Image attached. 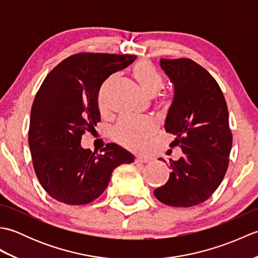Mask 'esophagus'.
Listing matches in <instances>:
<instances>
[{
	"instance_id": "34e87169",
	"label": "esophagus",
	"mask_w": 258,
	"mask_h": 258,
	"mask_svg": "<svg viewBox=\"0 0 258 258\" xmlns=\"http://www.w3.org/2000/svg\"><path fill=\"white\" fill-rule=\"evenodd\" d=\"M150 160L147 157H142V156H138L135 158V163H147Z\"/></svg>"
}]
</instances>
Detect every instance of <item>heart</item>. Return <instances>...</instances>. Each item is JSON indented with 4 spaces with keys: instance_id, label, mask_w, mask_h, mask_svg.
Listing matches in <instances>:
<instances>
[{
    "instance_id": "heart-1",
    "label": "heart",
    "mask_w": 258,
    "mask_h": 258,
    "mask_svg": "<svg viewBox=\"0 0 258 258\" xmlns=\"http://www.w3.org/2000/svg\"><path fill=\"white\" fill-rule=\"evenodd\" d=\"M132 74L147 95L154 96L163 86V76L155 65L147 59H141L132 67ZM116 80V75H112L104 82L98 90L97 102L101 109H106L108 93ZM158 107L167 108L171 97L163 92L157 96ZM155 132V123L151 117H122L113 128L114 140L131 151H141L146 141Z\"/></svg>"
}]
</instances>
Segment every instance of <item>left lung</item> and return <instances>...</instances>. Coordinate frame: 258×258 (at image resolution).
Instances as JSON below:
<instances>
[{"label": "left lung", "instance_id": "8db88e82", "mask_svg": "<svg viewBox=\"0 0 258 258\" xmlns=\"http://www.w3.org/2000/svg\"><path fill=\"white\" fill-rule=\"evenodd\" d=\"M160 63L174 84L164 128L175 136L169 146H179L183 156L169 160V178L154 195L169 206H194L210 199L227 171L233 136L226 101L215 79L193 59Z\"/></svg>", "mask_w": 258, "mask_h": 258}]
</instances>
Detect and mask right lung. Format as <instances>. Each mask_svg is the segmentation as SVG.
<instances>
[{
    "label": "right lung",
    "mask_w": 258,
    "mask_h": 258,
    "mask_svg": "<svg viewBox=\"0 0 258 258\" xmlns=\"http://www.w3.org/2000/svg\"><path fill=\"white\" fill-rule=\"evenodd\" d=\"M135 55L79 53L65 58L43 81L31 109L29 146L37 179L46 193L69 205L96 200L120 164L134 155L109 143L95 154L81 146L82 135L101 120L97 94L109 75Z\"/></svg>",
    "instance_id": "add662e5"
}]
</instances>
